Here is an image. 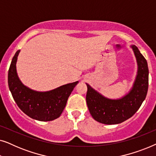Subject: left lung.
<instances>
[{
    "label": "left lung",
    "mask_w": 156,
    "mask_h": 156,
    "mask_svg": "<svg viewBox=\"0 0 156 156\" xmlns=\"http://www.w3.org/2000/svg\"><path fill=\"white\" fill-rule=\"evenodd\" d=\"M131 48L135 55L138 70L129 93L120 99H108L86 84L87 106L91 116L98 122L107 125L122 123L133 116L146 99L148 88V63L137 47L131 45Z\"/></svg>",
    "instance_id": "left-lung-1"
}]
</instances>
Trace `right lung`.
Masks as SVG:
<instances>
[{
	"label": "right lung",
	"instance_id": "obj_1",
	"mask_svg": "<svg viewBox=\"0 0 156 156\" xmlns=\"http://www.w3.org/2000/svg\"><path fill=\"white\" fill-rule=\"evenodd\" d=\"M20 52L17 51L12 59L8 77V87L17 105L25 114L35 120L50 121L59 118L79 81L48 91L33 90L23 84L17 73L16 62Z\"/></svg>",
	"mask_w": 156,
	"mask_h": 156
}]
</instances>
